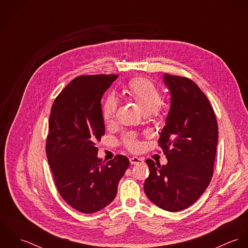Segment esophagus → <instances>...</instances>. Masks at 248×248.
<instances>
[{
    "instance_id": "1",
    "label": "esophagus",
    "mask_w": 248,
    "mask_h": 248,
    "mask_svg": "<svg viewBox=\"0 0 248 248\" xmlns=\"http://www.w3.org/2000/svg\"><path fill=\"white\" fill-rule=\"evenodd\" d=\"M141 162H143V159L138 157V156H133V157L130 158V163L132 165H136V164H139V163H141Z\"/></svg>"
}]
</instances>
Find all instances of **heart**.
<instances>
[{
    "label": "heart",
    "mask_w": 248,
    "mask_h": 248,
    "mask_svg": "<svg viewBox=\"0 0 248 248\" xmlns=\"http://www.w3.org/2000/svg\"><path fill=\"white\" fill-rule=\"evenodd\" d=\"M127 95L134 100L142 112L145 114L153 112L160 102V92L153 82L146 78H135L127 86ZM118 107V99L113 94H108L103 100L101 112L106 123L112 122ZM124 143L129 150H136L138 142L134 134H127L124 137Z\"/></svg>",
    "instance_id": "obj_1"
}]
</instances>
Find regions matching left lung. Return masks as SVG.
Returning a JSON list of instances; mask_svg holds the SVG:
<instances>
[{"label": "left lung", "mask_w": 248, "mask_h": 248, "mask_svg": "<svg viewBox=\"0 0 248 248\" xmlns=\"http://www.w3.org/2000/svg\"><path fill=\"white\" fill-rule=\"evenodd\" d=\"M171 103L159 146L167 164L146 163L150 175L144 183L148 199L156 206L177 212L195 203L213 176L217 124L212 106L192 80L164 73Z\"/></svg>", "instance_id": "1"}]
</instances>
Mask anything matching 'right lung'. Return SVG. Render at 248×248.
<instances>
[{"label": "right lung", "instance_id": "right-lung-1", "mask_svg": "<svg viewBox=\"0 0 248 248\" xmlns=\"http://www.w3.org/2000/svg\"><path fill=\"white\" fill-rule=\"evenodd\" d=\"M117 77L78 76L51 107L46 145L48 164L61 197L79 212L92 214L108 205L130 164L121 155L103 163L95 145L105 134L101 99Z\"/></svg>", "mask_w": 248, "mask_h": 248}]
</instances>
